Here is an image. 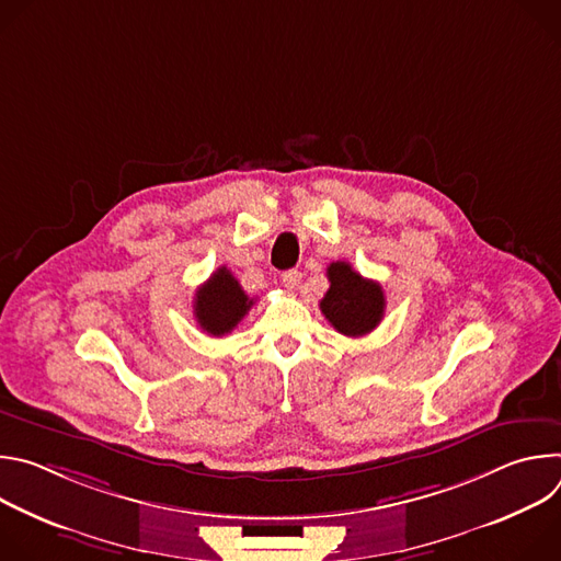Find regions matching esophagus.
Segmentation results:
<instances>
[{"mask_svg": "<svg viewBox=\"0 0 561 561\" xmlns=\"http://www.w3.org/2000/svg\"><path fill=\"white\" fill-rule=\"evenodd\" d=\"M282 282H284V286L286 288H297L299 286V282H301V273L299 271H286L284 275H282Z\"/></svg>", "mask_w": 561, "mask_h": 561, "instance_id": "34e87169", "label": "esophagus"}]
</instances>
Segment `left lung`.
I'll use <instances>...</instances> for the list:
<instances>
[{
  "mask_svg": "<svg viewBox=\"0 0 561 561\" xmlns=\"http://www.w3.org/2000/svg\"><path fill=\"white\" fill-rule=\"evenodd\" d=\"M331 288L319 301L333 329L346 337L370 333L383 317L386 299L377 282L362 277L348 262H333L327 271Z\"/></svg>",
  "mask_w": 561,
  "mask_h": 561,
  "instance_id": "8db88e82",
  "label": "left lung"
}]
</instances>
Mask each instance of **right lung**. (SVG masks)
Listing matches in <instances>:
<instances>
[{
    "instance_id": "right-lung-1",
    "label": "right lung",
    "mask_w": 561,
    "mask_h": 561,
    "mask_svg": "<svg viewBox=\"0 0 561 561\" xmlns=\"http://www.w3.org/2000/svg\"><path fill=\"white\" fill-rule=\"evenodd\" d=\"M253 304L255 299H251L232 273L221 266L197 288L193 312L202 331L219 337L242 322Z\"/></svg>"
}]
</instances>
